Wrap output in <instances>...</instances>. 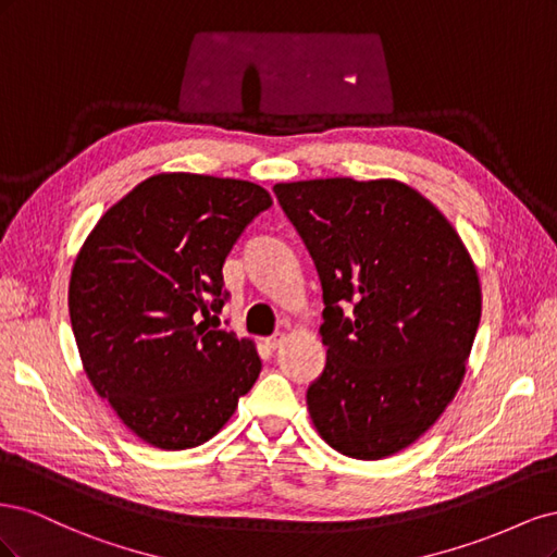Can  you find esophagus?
I'll return each mask as SVG.
<instances>
[{
	"instance_id": "34e87169",
	"label": "esophagus",
	"mask_w": 557,
	"mask_h": 557,
	"mask_svg": "<svg viewBox=\"0 0 557 557\" xmlns=\"http://www.w3.org/2000/svg\"><path fill=\"white\" fill-rule=\"evenodd\" d=\"M283 342H285V332H276L272 336H267V346L269 348H278Z\"/></svg>"
}]
</instances>
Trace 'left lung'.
<instances>
[{
    "mask_svg": "<svg viewBox=\"0 0 557 557\" xmlns=\"http://www.w3.org/2000/svg\"><path fill=\"white\" fill-rule=\"evenodd\" d=\"M323 283L327 346L307 407L318 434L356 460L418 442L465 379L481 283L460 234L395 178L276 183Z\"/></svg>",
    "mask_w": 557,
    "mask_h": 557,
    "instance_id": "left-lung-1",
    "label": "left lung"
}]
</instances>
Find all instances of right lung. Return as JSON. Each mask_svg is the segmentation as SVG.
Listing matches in <instances>:
<instances>
[{"label":"right lung","mask_w":557,"mask_h":557,"mask_svg":"<svg viewBox=\"0 0 557 557\" xmlns=\"http://www.w3.org/2000/svg\"><path fill=\"white\" fill-rule=\"evenodd\" d=\"M269 207L272 195L250 181L166 172L115 201L83 242L70 278L78 356L141 442H209L258 381L256 342L213 313L227 297V252Z\"/></svg>","instance_id":"right-lung-1"}]
</instances>
